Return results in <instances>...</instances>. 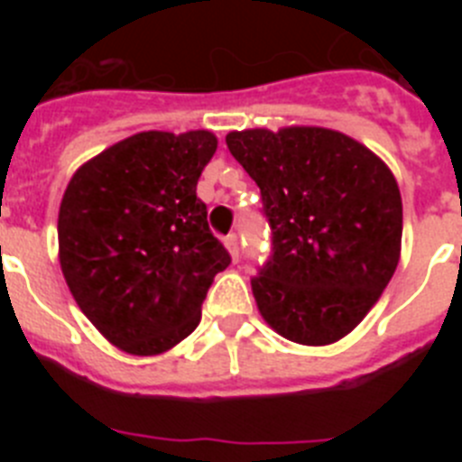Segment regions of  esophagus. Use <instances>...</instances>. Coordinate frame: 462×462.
I'll return each instance as SVG.
<instances>
[{"mask_svg": "<svg viewBox=\"0 0 462 462\" xmlns=\"http://www.w3.org/2000/svg\"><path fill=\"white\" fill-rule=\"evenodd\" d=\"M224 245H226V250L231 252L234 261H238V256H240V238H238V234H228L226 238H224Z\"/></svg>", "mask_w": 462, "mask_h": 462, "instance_id": "1", "label": "esophagus"}]
</instances>
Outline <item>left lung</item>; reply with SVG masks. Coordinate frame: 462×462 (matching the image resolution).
<instances>
[{
    "label": "left lung",
    "mask_w": 462,
    "mask_h": 462,
    "mask_svg": "<svg viewBox=\"0 0 462 462\" xmlns=\"http://www.w3.org/2000/svg\"><path fill=\"white\" fill-rule=\"evenodd\" d=\"M226 145L261 189L271 254L252 277L263 319L298 345L345 337L393 277L402 201L365 145L321 126L231 132Z\"/></svg>",
    "instance_id": "1"
}]
</instances>
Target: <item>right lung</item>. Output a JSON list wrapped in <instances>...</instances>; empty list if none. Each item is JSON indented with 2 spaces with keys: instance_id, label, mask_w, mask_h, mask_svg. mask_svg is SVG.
I'll return each instance as SVG.
<instances>
[{
  "instance_id": "right-lung-1",
  "label": "right lung",
  "mask_w": 462,
  "mask_h": 462,
  "mask_svg": "<svg viewBox=\"0 0 462 462\" xmlns=\"http://www.w3.org/2000/svg\"><path fill=\"white\" fill-rule=\"evenodd\" d=\"M217 150L210 132H143L80 166L57 236L64 280L85 317L120 349L162 354L201 321L231 254L196 196Z\"/></svg>"
}]
</instances>
